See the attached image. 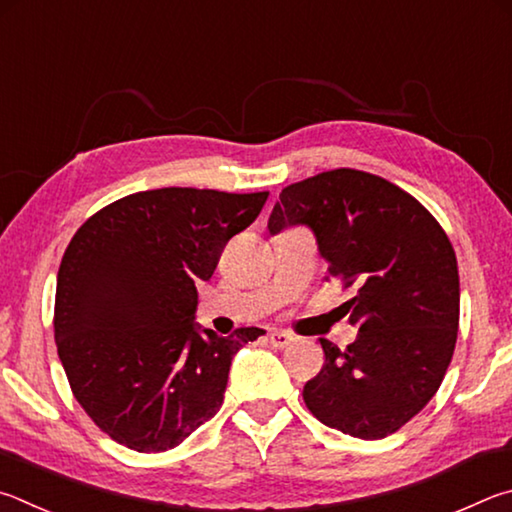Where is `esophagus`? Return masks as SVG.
Segmentation results:
<instances>
[{"label": "esophagus", "instance_id": "esophagus-1", "mask_svg": "<svg viewBox=\"0 0 512 512\" xmlns=\"http://www.w3.org/2000/svg\"><path fill=\"white\" fill-rule=\"evenodd\" d=\"M267 339H270L272 348H288L292 344V337L288 333H283V330H272Z\"/></svg>", "mask_w": 512, "mask_h": 512}]
</instances>
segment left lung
<instances>
[{
  "label": "left lung",
  "mask_w": 512,
  "mask_h": 512,
  "mask_svg": "<svg viewBox=\"0 0 512 512\" xmlns=\"http://www.w3.org/2000/svg\"><path fill=\"white\" fill-rule=\"evenodd\" d=\"M315 231L357 339H321L324 366L303 387L310 414L364 441L398 432L441 387L459 330V265L441 224L384 177L335 168L285 186L267 222Z\"/></svg>",
  "instance_id": "obj_1"
}]
</instances>
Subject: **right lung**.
<instances>
[{
    "instance_id": "add662e5",
    "label": "right lung",
    "mask_w": 512,
    "mask_h": 512,
    "mask_svg": "<svg viewBox=\"0 0 512 512\" xmlns=\"http://www.w3.org/2000/svg\"><path fill=\"white\" fill-rule=\"evenodd\" d=\"M267 191L155 188L87 218L60 261L53 333L78 405L112 441L166 452L215 416L240 346L193 324L197 281H209Z\"/></svg>"
}]
</instances>
